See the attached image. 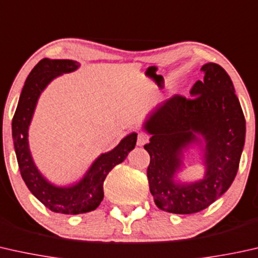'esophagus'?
Masks as SVG:
<instances>
[{"instance_id":"1","label":"esophagus","mask_w":258,"mask_h":258,"mask_svg":"<svg viewBox=\"0 0 258 258\" xmlns=\"http://www.w3.org/2000/svg\"><path fill=\"white\" fill-rule=\"evenodd\" d=\"M149 141V136L147 135V134L144 133H138V136H137V145H140V147H142V145H144L147 142Z\"/></svg>"}]
</instances>
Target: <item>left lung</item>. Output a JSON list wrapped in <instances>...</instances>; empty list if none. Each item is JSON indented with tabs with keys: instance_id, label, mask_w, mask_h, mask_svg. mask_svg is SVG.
I'll return each mask as SVG.
<instances>
[{
	"instance_id": "left-lung-1",
	"label": "left lung",
	"mask_w": 258,
	"mask_h": 258,
	"mask_svg": "<svg viewBox=\"0 0 258 258\" xmlns=\"http://www.w3.org/2000/svg\"><path fill=\"white\" fill-rule=\"evenodd\" d=\"M203 80L189 91L191 98L174 95L157 106L144 123L150 142L148 179L155 204L173 214L205 210L230 187L237 173L245 140V120L233 81L221 66L207 62ZM203 147L205 175L180 183L175 173L189 145Z\"/></svg>"
}]
</instances>
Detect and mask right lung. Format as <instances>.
Wrapping results in <instances>:
<instances>
[{
	"label": "right lung",
	"mask_w": 258,
	"mask_h": 258,
	"mask_svg": "<svg viewBox=\"0 0 258 258\" xmlns=\"http://www.w3.org/2000/svg\"><path fill=\"white\" fill-rule=\"evenodd\" d=\"M80 64L70 59L44 58L25 80L13 118V140L18 166L25 185L48 210L61 214L94 211L103 199V181L114 166L122 163L135 148L137 134L125 136L113 150L100 155L84 178L71 186H55L39 172L29 149L28 132L39 95L54 78L78 70Z\"/></svg>",
	"instance_id": "right-lung-1"
}]
</instances>
